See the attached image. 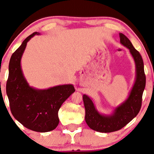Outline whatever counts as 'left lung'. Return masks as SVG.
I'll return each instance as SVG.
<instances>
[{"instance_id": "obj_1", "label": "left lung", "mask_w": 154, "mask_h": 154, "mask_svg": "<svg viewBox=\"0 0 154 154\" xmlns=\"http://www.w3.org/2000/svg\"><path fill=\"white\" fill-rule=\"evenodd\" d=\"M119 34L120 43L129 50L134 57L136 68V82L128 97L120 106L116 107L113 113L109 116L100 114L95 109L91 98L86 95H83L86 122L91 129L101 133H110L120 130L138 114L141 109L142 98L145 88L146 77L143 58L127 36L122 33Z\"/></svg>"}]
</instances>
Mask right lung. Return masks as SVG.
Masks as SVG:
<instances>
[{
  "label": "right lung",
  "instance_id": "right-lung-1",
  "mask_svg": "<svg viewBox=\"0 0 154 154\" xmlns=\"http://www.w3.org/2000/svg\"><path fill=\"white\" fill-rule=\"evenodd\" d=\"M30 34L11 55L6 92L13 116L25 127L37 132H48L59 125L58 111L61 105L75 91L72 84L60 85L38 90L29 86L23 74L20 59L32 37Z\"/></svg>",
  "mask_w": 154,
  "mask_h": 154
}]
</instances>
